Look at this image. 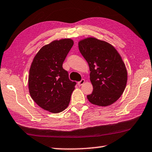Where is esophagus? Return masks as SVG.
Listing matches in <instances>:
<instances>
[{"label": "esophagus", "mask_w": 152, "mask_h": 152, "mask_svg": "<svg viewBox=\"0 0 152 152\" xmlns=\"http://www.w3.org/2000/svg\"><path fill=\"white\" fill-rule=\"evenodd\" d=\"M85 83V79H82V80H81L80 82L78 83V86H82Z\"/></svg>", "instance_id": "1"}]
</instances>
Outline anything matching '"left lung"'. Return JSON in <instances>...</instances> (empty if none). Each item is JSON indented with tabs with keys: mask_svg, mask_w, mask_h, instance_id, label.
Here are the masks:
<instances>
[{
	"mask_svg": "<svg viewBox=\"0 0 152 152\" xmlns=\"http://www.w3.org/2000/svg\"><path fill=\"white\" fill-rule=\"evenodd\" d=\"M78 48L90 69L93 92L87 99L99 106L111 105L125 90L128 73L123 60L111 44L95 37L78 42Z\"/></svg>",
	"mask_w": 152,
	"mask_h": 152,
	"instance_id": "8db88e82",
	"label": "left lung"
}]
</instances>
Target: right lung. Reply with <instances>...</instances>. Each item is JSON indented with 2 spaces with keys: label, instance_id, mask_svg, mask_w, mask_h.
Listing matches in <instances>:
<instances>
[{
  "label": "right lung",
  "instance_id": "obj_1",
  "mask_svg": "<svg viewBox=\"0 0 152 152\" xmlns=\"http://www.w3.org/2000/svg\"><path fill=\"white\" fill-rule=\"evenodd\" d=\"M71 39L54 40L36 54L28 76L29 94L43 109L53 113L68 106L76 83L69 79L63 63L73 46Z\"/></svg>",
  "mask_w": 152,
  "mask_h": 152
}]
</instances>
